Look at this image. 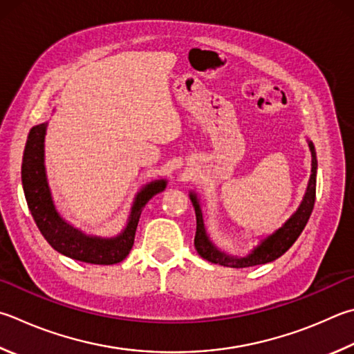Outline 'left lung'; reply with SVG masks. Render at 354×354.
<instances>
[{
    "label": "left lung",
    "instance_id": "1",
    "mask_svg": "<svg viewBox=\"0 0 354 354\" xmlns=\"http://www.w3.org/2000/svg\"><path fill=\"white\" fill-rule=\"evenodd\" d=\"M310 150L313 156V167H311V176L310 183H308L306 194L304 196V201H301L300 207L297 212L289 218L285 223L283 227H280L277 232L268 236L265 241L257 248L252 254L248 257H243V259H236V257H229L218 250L214 244H212L205 235L204 229V221H203V214L201 207H199L198 199L194 194H190L192 204L195 207L196 214V234H195V248L198 254L203 257L204 260L216 263V265L227 266V268H249V266H257V265H265V263L274 261L275 259L283 255L286 250L292 246L295 240L299 239L301 230L305 229L308 220H310L311 212L314 207V201H316V173H317V159H316V150H314L313 142H310Z\"/></svg>",
    "mask_w": 354,
    "mask_h": 354
}]
</instances>
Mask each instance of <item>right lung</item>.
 Here are the masks:
<instances>
[{"instance_id": "right-lung-1", "label": "right lung", "mask_w": 354, "mask_h": 354, "mask_svg": "<svg viewBox=\"0 0 354 354\" xmlns=\"http://www.w3.org/2000/svg\"><path fill=\"white\" fill-rule=\"evenodd\" d=\"M44 133L46 124L32 128L24 147L21 164V181L29 210L41 235L57 252L69 259L93 263V265H114L130 254L134 234L145 204L165 189V181H155L139 192L133 204L130 220L124 232L111 240L86 236L62 220L54 207L53 198L44 173Z\"/></svg>"}]
</instances>
